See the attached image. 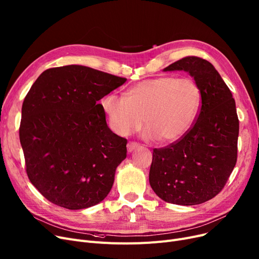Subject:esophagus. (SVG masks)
Segmentation results:
<instances>
[{"instance_id":"34e87169","label":"esophagus","mask_w":259,"mask_h":259,"mask_svg":"<svg viewBox=\"0 0 259 259\" xmlns=\"http://www.w3.org/2000/svg\"><path fill=\"white\" fill-rule=\"evenodd\" d=\"M138 147H139V144L136 143V142H129L127 144V150H128V152H132L134 149L138 148Z\"/></svg>"}]
</instances>
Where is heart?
I'll return each mask as SVG.
<instances>
[{
    "label": "heart",
    "mask_w": 259,
    "mask_h": 259,
    "mask_svg": "<svg viewBox=\"0 0 259 259\" xmlns=\"http://www.w3.org/2000/svg\"><path fill=\"white\" fill-rule=\"evenodd\" d=\"M201 106V91L190 78L163 76L140 81L125 97L110 93L102 100L110 127L126 137L146 127L144 136L160 143L181 139L192 127Z\"/></svg>",
    "instance_id": "b5f03b06"
}]
</instances>
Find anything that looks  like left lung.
<instances>
[{"instance_id":"obj_1","label":"left lung","mask_w":259,"mask_h":259,"mask_svg":"<svg viewBox=\"0 0 259 259\" xmlns=\"http://www.w3.org/2000/svg\"><path fill=\"white\" fill-rule=\"evenodd\" d=\"M164 71H185L194 77L201 91V108L181 139L153 149L149 183L168 203L201 204L221 192L237 162L239 120L235 99L205 59L188 56Z\"/></svg>"}]
</instances>
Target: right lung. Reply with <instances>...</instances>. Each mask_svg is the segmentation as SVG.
Here are the masks:
<instances>
[{
    "mask_svg": "<svg viewBox=\"0 0 259 259\" xmlns=\"http://www.w3.org/2000/svg\"><path fill=\"white\" fill-rule=\"evenodd\" d=\"M126 80L72 64L44 71L31 85L20 142L29 181L52 203L82 209L110 193L127 140L108 127L98 100Z\"/></svg>",
    "mask_w": 259,
    "mask_h": 259,
    "instance_id": "1",
    "label": "right lung"
}]
</instances>
